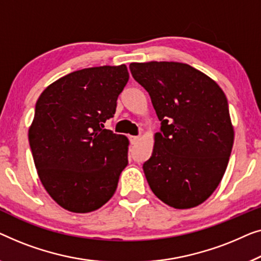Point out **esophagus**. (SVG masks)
<instances>
[{"label":"esophagus","instance_id":"esophagus-1","mask_svg":"<svg viewBox=\"0 0 261 261\" xmlns=\"http://www.w3.org/2000/svg\"><path fill=\"white\" fill-rule=\"evenodd\" d=\"M139 138L138 136H130V142L132 143V144H136V143H138V141H139Z\"/></svg>","mask_w":261,"mask_h":261}]
</instances>
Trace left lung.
Returning a JSON list of instances; mask_svg holds the SVG:
<instances>
[{"label": "left lung", "mask_w": 261, "mask_h": 261, "mask_svg": "<svg viewBox=\"0 0 261 261\" xmlns=\"http://www.w3.org/2000/svg\"><path fill=\"white\" fill-rule=\"evenodd\" d=\"M161 120L143 164L152 193L176 209L203 203L218 188L234 142L228 102L214 80L175 61L131 62Z\"/></svg>", "instance_id": "left-lung-1"}]
</instances>
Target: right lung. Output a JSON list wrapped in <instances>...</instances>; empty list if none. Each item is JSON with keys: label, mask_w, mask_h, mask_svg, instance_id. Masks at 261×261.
<instances>
[{"label": "right lung", "mask_w": 261, "mask_h": 261, "mask_svg": "<svg viewBox=\"0 0 261 261\" xmlns=\"http://www.w3.org/2000/svg\"><path fill=\"white\" fill-rule=\"evenodd\" d=\"M129 80L125 65L79 69L40 94L28 130L46 192L66 211L90 213L115 194L129 139L102 129Z\"/></svg>", "instance_id": "obj_1"}]
</instances>
